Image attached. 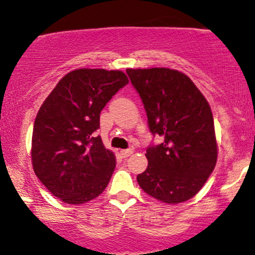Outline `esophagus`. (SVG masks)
Wrapping results in <instances>:
<instances>
[{
  "label": "esophagus",
  "mask_w": 255,
  "mask_h": 255,
  "mask_svg": "<svg viewBox=\"0 0 255 255\" xmlns=\"http://www.w3.org/2000/svg\"><path fill=\"white\" fill-rule=\"evenodd\" d=\"M132 153H133L132 149H123V150H120V155H122L123 158L130 157V155L132 154Z\"/></svg>",
  "instance_id": "1"
}]
</instances>
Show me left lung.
Listing matches in <instances>:
<instances>
[{
	"mask_svg": "<svg viewBox=\"0 0 255 255\" xmlns=\"http://www.w3.org/2000/svg\"><path fill=\"white\" fill-rule=\"evenodd\" d=\"M127 73L143 102L150 132L163 138L147 149L148 166L137 175L139 187L166 204L188 201L201 191L218 160L209 103L179 70L128 68Z\"/></svg>",
	"mask_w": 255,
	"mask_h": 255,
	"instance_id": "obj_1",
	"label": "left lung"
}]
</instances>
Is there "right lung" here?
<instances>
[{
	"label": "right lung",
	"mask_w": 255,
	"mask_h": 255,
	"mask_svg": "<svg viewBox=\"0 0 255 255\" xmlns=\"http://www.w3.org/2000/svg\"><path fill=\"white\" fill-rule=\"evenodd\" d=\"M128 83L122 70L75 69L41 105L32 130V168L64 203H86L106 190L116 155L92 133L100 128L102 109Z\"/></svg>",
	"instance_id": "add662e5"
}]
</instances>
